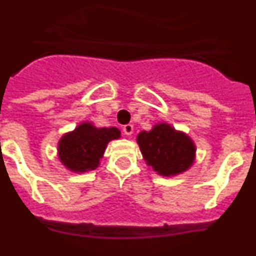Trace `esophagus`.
Masks as SVG:
<instances>
[{"label": "esophagus", "mask_w": 256, "mask_h": 256, "mask_svg": "<svg viewBox=\"0 0 256 256\" xmlns=\"http://www.w3.org/2000/svg\"><path fill=\"white\" fill-rule=\"evenodd\" d=\"M123 132L124 134L126 136H130L133 133V126L132 124H126V126H123Z\"/></svg>", "instance_id": "34e87169"}]
</instances>
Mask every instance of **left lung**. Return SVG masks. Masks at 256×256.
<instances>
[{
	"instance_id": "1",
	"label": "left lung",
	"mask_w": 256,
	"mask_h": 256,
	"mask_svg": "<svg viewBox=\"0 0 256 256\" xmlns=\"http://www.w3.org/2000/svg\"><path fill=\"white\" fill-rule=\"evenodd\" d=\"M144 160L162 176H174L187 170L194 162L195 146L184 133L168 124H158L137 136Z\"/></svg>"
}]
</instances>
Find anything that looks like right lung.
Wrapping results in <instances>:
<instances>
[{"instance_id": "right-lung-1", "label": "right lung", "mask_w": 256, "mask_h": 256, "mask_svg": "<svg viewBox=\"0 0 256 256\" xmlns=\"http://www.w3.org/2000/svg\"><path fill=\"white\" fill-rule=\"evenodd\" d=\"M118 128H94L83 123L58 142V156L62 164L74 172H86L97 168L100 159L112 140L119 138Z\"/></svg>"}]
</instances>
